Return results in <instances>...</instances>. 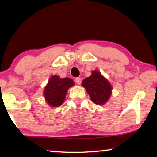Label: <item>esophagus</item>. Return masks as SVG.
Wrapping results in <instances>:
<instances>
[{
  "instance_id": "1",
  "label": "esophagus",
  "mask_w": 157,
  "mask_h": 157,
  "mask_svg": "<svg viewBox=\"0 0 157 157\" xmlns=\"http://www.w3.org/2000/svg\"><path fill=\"white\" fill-rule=\"evenodd\" d=\"M75 81H76V83H77V84L80 85L81 83V78H80V77H77V78H75Z\"/></svg>"
}]
</instances>
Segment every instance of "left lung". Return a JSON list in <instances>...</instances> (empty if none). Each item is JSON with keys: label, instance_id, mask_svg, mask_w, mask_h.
<instances>
[{"label": "left lung", "instance_id": "8db88e82", "mask_svg": "<svg viewBox=\"0 0 157 157\" xmlns=\"http://www.w3.org/2000/svg\"><path fill=\"white\" fill-rule=\"evenodd\" d=\"M82 86L94 104L104 105L111 96V83L98 71H93L91 76L82 81Z\"/></svg>", "mask_w": 157, "mask_h": 157}]
</instances>
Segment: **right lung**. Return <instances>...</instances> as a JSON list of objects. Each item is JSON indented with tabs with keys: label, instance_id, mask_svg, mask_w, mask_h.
<instances>
[{
	"label": "right lung",
	"instance_id": "1",
	"mask_svg": "<svg viewBox=\"0 0 157 157\" xmlns=\"http://www.w3.org/2000/svg\"><path fill=\"white\" fill-rule=\"evenodd\" d=\"M74 85L70 78H61L59 76H52L44 89V96L47 104L51 107L60 106L65 100L66 93Z\"/></svg>",
	"mask_w": 157,
	"mask_h": 157
}]
</instances>
